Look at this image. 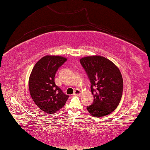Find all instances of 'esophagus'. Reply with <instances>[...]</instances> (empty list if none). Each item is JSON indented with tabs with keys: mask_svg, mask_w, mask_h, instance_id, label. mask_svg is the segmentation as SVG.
Wrapping results in <instances>:
<instances>
[{
	"mask_svg": "<svg viewBox=\"0 0 150 150\" xmlns=\"http://www.w3.org/2000/svg\"><path fill=\"white\" fill-rule=\"evenodd\" d=\"M74 95L77 96H80L81 95V91L80 90H78V89H76V90H75L74 91Z\"/></svg>",
	"mask_w": 150,
	"mask_h": 150,
	"instance_id": "esophagus-1",
	"label": "esophagus"
}]
</instances>
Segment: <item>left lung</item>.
Here are the masks:
<instances>
[{
	"instance_id": "obj_1",
	"label": "left lung",
	"mask_w": 150,
	"mask_h": 150,
	"mask_svg": "<svg viewBox=\"0 0 150 150\" xmlns=\"http://www.w3.org/2000/svg\"><path fill=\"white\" fill-rule=\"evenodd\" d=\"M91 82L92 105L87 107L90 115L104 117L117 108L122 98L123 80L116 65L103 57L89 56L80 60Z\"/></svg>"
}]
</instances>
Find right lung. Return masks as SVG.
I'll return each mask as SVG.
<instances>
[{
  "label": "right lung",
  "instance_id": "obj_1",
  "mask_svg": "<svg viewBox=\"0 0 150 150\" xmlns=\"http://www.w3.org/2000/svg\"><path fill=\"white\" fill-rule=\"evenodd\" d=\"M67 58L47 55L37 62L29 78L31 98L41 111L53 114L62 108L68 98L54 83L57 70Z\"/></svg>",
  "mask_w": 150,
  "mask_h": 150
}]
</instances>
